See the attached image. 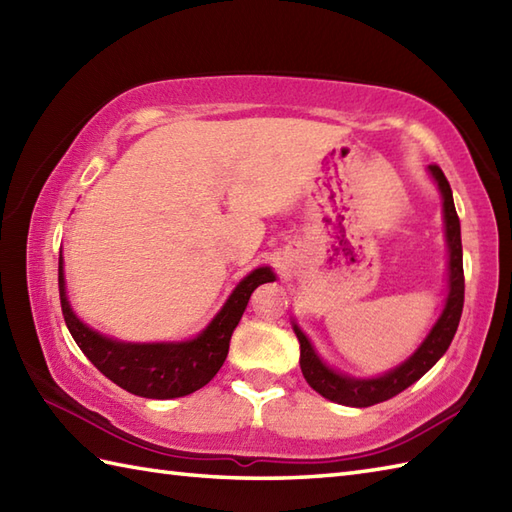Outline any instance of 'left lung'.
Listing matches in <instances>:
<instances>
[{"label": "left lung", "instance_id": "8db88e82", "mask_svg": "<svg viewBox=\"0 0 512 512\" xmlns=\"http://www.w3.org/2000/svg\"><path fill=\"white\" fill-rule=\"evenodd\" d=\"M433 180L438 182L442 193L444 206V226H447V244H449V297L444 303L440 319L433 325L427 339L413 352L405 363L391 369L385 376L378 378H352L334 372L325 365L314 352L308 336L295 325V334L301 343V372L308 385L332 402L347 407H372L378 402L394 398L400 391H405L409 385L416 383L429 369L436 365L442 354L449 350V345L455 336V330L460 325L462 308H464V266H462V237H460V217L455 213L451 184L444 178V173L438 165H429Z\"/></svg>", "mask_w": 512, "mask_h": 512}]
</instances>
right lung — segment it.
Listing matches in <instances>:
<instances>
[{
    "label": "right lung",
    "mask_w": 512,
    "mask_h": 512,
    "mask_svg": "<svg viewBox=\"0 0 512 512\" xmlns=\"http://www.w3.org/2000/svg\"><path fill=\"white\" fill-rule=\"evenodd\" d=\"M275 281L270 268H255L239 281L226 299L224 308L206 325V330L184 343H121L94 332L76 319L68 297H65L63 262L59 257V297L63 319L72 339L92 365L134 396L143 398H180L204 387L220 372L226 361L231 334L248 306V299L257 286Z\"/></svg>",
    "instance_id": "1"
}]
</instances>
